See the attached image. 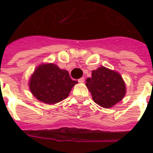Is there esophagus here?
Instances as JSON below:
<instances>
[{"label": "esophagus", "mask_w": 153, "mask_h": 153, "mask_svg": "<svg viewBox=\"0 0 153 153\" xmlns=\"http://www.w3.org/2000/svg\"><path fill=\"white\" fill-rule=\"evenodd\" d=\"M84 80H85V79H84L83 77H82V78H80L78 80V81H79V83H83V82H84Z\"/></svg>", "instance_id": "1"}]
</instances>
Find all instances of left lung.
I'll return each instance as SVG.
<instances>
[{
	"instance_id": "left-lung-1",
	"label": "left lung",
	"mask_w": 153,
	"mask_h": 153,
	"mask_svg": "<svg viewBox=\"0 0 153 153\" xmlns=\"http://www.w3.org/2000/svg\"><path fill=\"white\" fill-rule=\"evenodd\" d=\"M86 86L93 101L104 108L115 106L126 93L125 83L120 74L104 66L93 70L92 78L87 79Z\"/></svg>"
}]
</instances>
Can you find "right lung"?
<instances>
[{"mask_svg":"<svg viewBox=\"0 0 153 153\" xmlns=\"http://www.w3.org/2000/svg\"><path fill=\"white\" fill-rule=\"evenodd\" d=\"M77 81L71 79L69 72L52 63L36 68L29 80V89L40 102L55 104L65 99Z\"/></svg>","mask_w":153,"mask_h":153,"instance_id":"obj_1","label":"right lung"}]
</instances>
